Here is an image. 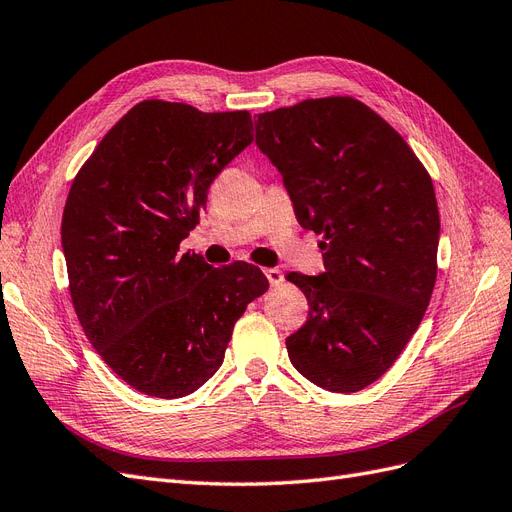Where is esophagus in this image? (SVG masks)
<instances>
[{
	"instance_id": "1",
	"label": "esophagus",
	"mask_w": 512,
	"mask_h": 512,
	"mask_svg": "<svg viewBox=\"0 0 512 512\" xmlns=\"http://www.w3.org/2000/svg\"><path fill=\"white\" fill-rule=\"evenodd\" d=\"M265 275H267V280L271 282V286H277V284H282V280H284V273L277 269V267H269V269H265Z\"/></svg>"
}]
</instances>
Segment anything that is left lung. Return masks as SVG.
Instances as JSON below:
<instances>
[{
  "label": "left lung",
  "mask_w": 512,
  "mask_h": 512,
  "mask_svg": "<svg viewBox=\"0 0 512 512\" xmlns=\"http://www.w3.org/2000/svg\"><path fill=\"white\" fill-rule=\"evenodd\" d=\"M256 145L280 170L303 228L324 235V271L290 273L309 318L286 339L294 369L356 393L389 369L436 284V192L408 143L354 98L260 113Z\"/></svg>",
  "instance_id": "8db88e82"
}]
</instances>
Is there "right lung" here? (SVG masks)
<instances>
[{
    "mask_svg": "<svg viewBox=\"0 0 512 512\" xmlns=\"http://www.w3.org/2000/svg\"><path fill=\"white\" fill-rule=\"evenodd\" d=\"M247 111L145 100L102 138L61 220L72 303L102 361L132 389L177 399L224 361L235 322L267 290L247 262L179 254L222 168L252 145Z\"/></svg>",
    "mask_w": 512,
    "mask_h": 512,
    "instance_id": "add662e5",
    "label": "right lung"
}]
</instances>
